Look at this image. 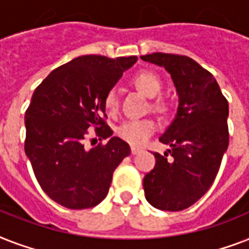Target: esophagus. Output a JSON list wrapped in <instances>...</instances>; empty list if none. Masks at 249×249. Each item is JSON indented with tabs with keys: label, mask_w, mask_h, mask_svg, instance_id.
<instances>
[{
	"label": "esophagus",
	"mask_w": 249,
	"mask_h": 249,
	"mask_svg": "<svg viewBox=\"0 0 249 249\" xmlns=\"http://www.w3.org/2000/svg\"><path fill=\"white\" fill-rule=\"evenodd\" d=\"M130 151H132L133 155H137V154H140V152L142 151V148L136 147V146H132V147H130Z\"/></svg>",
	"instance_id": "obj_1"
}]
</instances>
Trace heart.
I'll use <instances>...</instances> for the list:
<instances>
[{"label": "heart", "instance_id": "1", "mask_svg": "<svg viewBox=\"0 0 249 249\" xmlns=\"http://www.w3.org/2000/svg\"><path fill=\"white\" fill-rule=\"evenodd\" d=\"M133 84L136 85L137 89L141 90L144 95L150 98L156 97L161 90V81H160L159 76L151 71L138 72L133 77ZM103 103L109 113L116 112L117 107H119L116 91L115 90L107 91ZM155 121L151 119H132V120L124 121L117 128V136L128 143L140 146L147 141L148 137L155 132Z\"/></svg>", "mask_w": 249, "mask_h": 249}]
</instances>
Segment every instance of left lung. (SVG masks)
<instances>
[{
  "label": "left lung",
  "mask_w": 249,
  "mask_h": 249,
  "mask_svg": "<svg viewBox=\"0 0 249 249\" xmlns=\"http://www.w3.org/2000/svg\"><path fill=\"white\" fill-rule=\"evenodd\" d=\"M141 59L165 68L178 94L177 113L159 138L170 148L154 154L155 168L143 178L148 203L177 212L196 203L218 173L229 146V103L212 73L189 56L152 53Z\"/></svg>",
  "instance_id": "1"
}]
</instances>
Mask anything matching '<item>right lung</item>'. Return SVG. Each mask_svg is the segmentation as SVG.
Segmentation results:
<instances>
[{"mask_svg": "<svg viewBox=\"0 0 249 249\" xmlns=\"http://www.w3.org/2000/svg\"><path fill=\"white\" fill-rule=\"evenodd\" d=\"M137 59L79 56L54 70L35 90L24 117L25 155L41 189L58 204L70 209L99 204L113 170L130 154L126 142L111 137L103 99ZM90 127L109 142L86 150L83 141Z\"/></svg>", "mask_w": 249, "mask_h": 249, "instance_id": "obj_1", "label": "right lung"}]
</instances>
